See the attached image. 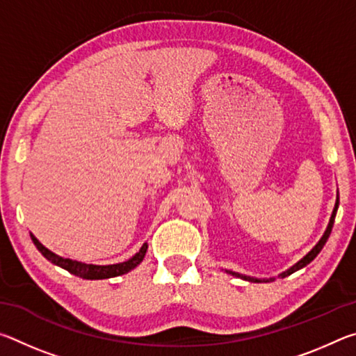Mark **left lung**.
Instances as JSON below:
<instances>
[{"instance_id":"1","label":"left lung","mask_w":356,"mask_h":356,"mask_svg":"<svg viewBox=\"0 0 356 356\" xmlns=\"http://www.w3.org/2000/svg\"><path fill=\"white\" fill-rule=\"evenodd\" d=\"M337 207H339V191H337V196H336V204H334L333 213H331V216H330V222H328L327 229H325V232H323V236L321 237V240H318V242L316 243L314 248H312V250L308 252V254L301 257L297 264H293L291 268H287V270H286V272L280 273V275H278V278H286V276L292 275V273H295V272H298V270H301V268H303V267H306V265H308V264H311L312 261H314V259L317 257L318 252L322 251V248H323V246H325V243H327L328 237H330V234H331V229H333V225H334V218H336ZM225 272H226V273H229V275H232V276H236V278L245 280V281H251V282H272V281H275V280H276L275 276H273V278H252V276H246V275H242V273L232 272V270H225Z\"/></svg>"}]
</instances>
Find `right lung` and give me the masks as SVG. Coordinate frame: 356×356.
<instances>
[{
	"instance_id": "right-lung-1",
	"label": "right lung",
	"mask_w": 356,
	"mask_h": 356,
	"mask_svg": "<svg viewBox=\"0 0 356 356\" xmlns=\"http://www.w3.org/2000/svg\"><path fill=\"white\" fill-rule=\"evenodd\" d=\"M31 240L34 242L35 248L42 252V256L48 259L51 264L67 270V272H70L72 275L80 276L83 280H108V278H114V276L129 273L130 270H134L143 262V259L146 256V251H147V242H146L143 243L140 251H138L134 257H130L129 261L111 264V265H94V264H84V262L74 261V259H65V257L58 256L56 252L45 248V246L42 245L39 240L33 236V234H31Z\"/></svg>"
}]
</instances>
